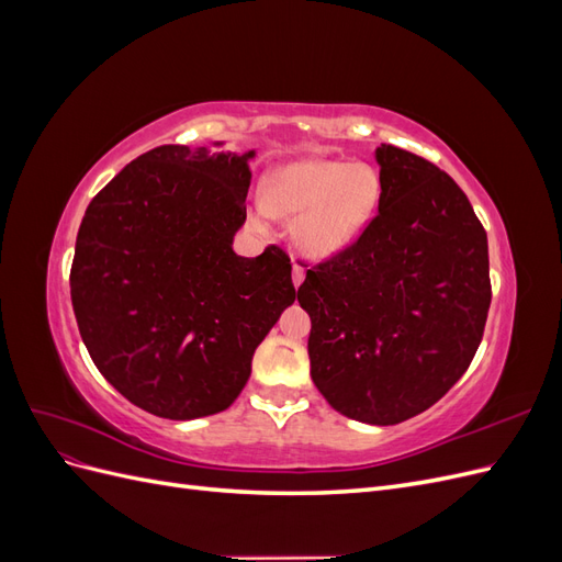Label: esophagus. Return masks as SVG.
Masks as SVG:
<instances>
[{
	"label": "esophagus",
	"mask_w": 562,
	"mask_h": 562,
	"mask_svg": "<svg viewBox=\"0 0 562 562\" xmlns=\"http://www.w3.org/2000/svg\"><path fill=\"white\" fill-rule=\"evenodd\" d=\"M302 281H304V267L297 265V262H293V283L300 285Z\"/></svg>",
	"instance_id": "obj_1"
}]
</instances>
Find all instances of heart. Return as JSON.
I'll list each match as a JSON object with an SVG mask.
<instances>
[{"label": "heart", "instance_id": "obj_1", "mask_svg": "<svg viewBox=\"0 0 562 562\" xmlns=\"http://www.w3.org/2000/svg\"><path fill=\"white\" fill-rule=\"evenodd\" d=\"M382 178L370 164L314 159L279 168L269 178L258 215L295 217L293 239L312 258L349 246L375 215Z\"/></svg>", "mask_w": 562, "mask_h": 562}]
</instances>
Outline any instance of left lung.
<instances>
[{"label": "left lung", "instance_id": "left-lung-1", "mask_svg": "<svg viewBox=\"0 0 562 562\" xmlns=\"http://www.w3.org/2000/svg\"><path fill=\"white\" fill-rule=\"evenodd\" d=\"M382 199L356 239L307 269L312 380L337 413L398 424L443 398L483 339L487 234L467 194L413 151L378 147Z\"/></svg>", "mask_w": 562, "mask_h": 562}]
</instances>
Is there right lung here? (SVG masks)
I'll use <instances>...</instances> for the list:
<instances>
[{"label":"right lung","mask_w":562,"mask_h":562,"mask_svg":"<svg viewBox=\"0 0 562 562\" xmlns=\"http://www.w3.org/2000/svg\"><path fill=\"white\" fill-rule=\"evenodd\" d=\"M161 145L89 203L70 293L95 368L133 405L166 419L229 407L258 345L295 302L291 258L232 250L246 220L248 159Z\"/></svg>","instance_id":"right-lung-1"}]
</instances>
